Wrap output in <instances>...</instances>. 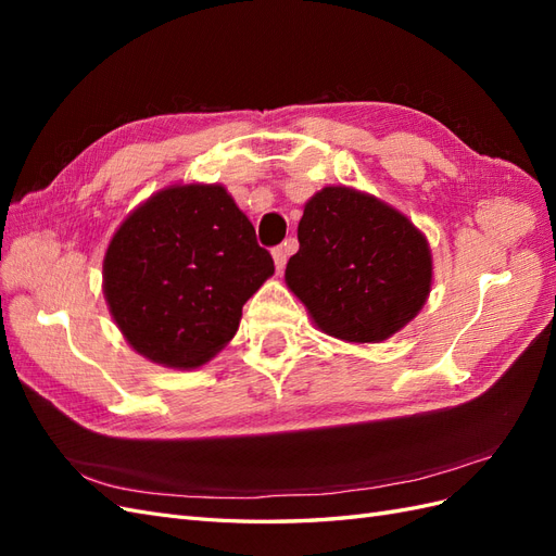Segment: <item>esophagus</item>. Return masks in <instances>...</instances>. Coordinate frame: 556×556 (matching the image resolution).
Returning a JSON list of instances; mask_svg holds the SVG:
<instances>
[{
  "instance_id": "1",
  "label": "esophagus",
  "mask_w": 556,
  "mask_h": 556,
  "mask_svg": "<svg viewBox=\"0 0 556 556\" xmlns=\"http://www.w3.org/2000/svg\"><path fill=\"white\" fill-rule=\"evenodd\" d=\"M290 245L292 243H285V245H278V248H274V264H276V271L280 274L282 268H285V264H288V255H290Z\"/></svg>"
}]
</instances>
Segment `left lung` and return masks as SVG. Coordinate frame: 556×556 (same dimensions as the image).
<instances>
[{"label":"left lung","instance_id":"1","mask_svg":"<svg viewBox=\"0 0 556 556\" xmlns=\"http://www.w3.org/2000/svg\"><path fill=\"white\" fill-rule=\"evenodd\" d=\"M296 239L285 282L313 325L333 339L382 343L427 304L429 241L382 199L329 185L306 201Z\"/></svg>","mask_w":556,"mask_h":556}]
</instances>
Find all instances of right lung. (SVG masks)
<instances>
[{
	"instance_id": "right-lung-1",
	"label": "right lung",
	"mask_w": 556,
	"mask_h": 556,
	"mask_svg": "<svg viewBox=\"0 0 556 556\" xmlns=\"http://www.w3.org/2000/svg\"><path fill=\"white\" fill-rule=\"evenodd\" d=\"M271 276V255L225 185L176 182L115 229L102 288L134 352L197 368L233 339L243 304Z\"/></svg>"
}]
</instances>
